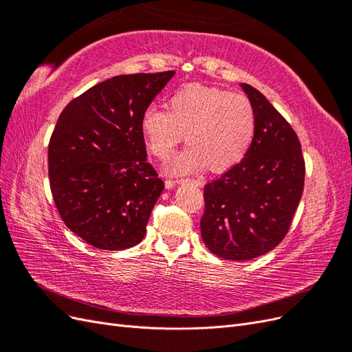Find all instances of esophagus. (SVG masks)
<instances>
[{"label": "esophagus", "mask_w": 352, "mask_h": 352, "mask_svg": "<svg viewBox=\"0 0 352 352\" xmlns=\"http://www.w3.org/2000/svg\"><path fill=\"white\" fill-rule=\"evenodd\" d=\"M177 184H192L195 186H201L202 180L201 179H194V177H188V179H179Z\"/></svg>", "instance_id": "34e87169"}]
</instances>
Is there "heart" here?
<instances>
[{
	"label": "heart",
	"mask_w": 352,
	"mask_h": 352,
	"mask_svg": "<svg viewBox=\"0 0 352 352\" xmlns=\"http://www.w3.org/2000/svg\"><path fill=\"white\" fill-rule=\"evenodd\" d=\"M255 113L248 97L239 92L188 85L168 98V111L150 107L141 131L150 151L168 158L176 145L189 142L167 166L168 173L186 175L208 164L225 172L241 163L255 135Z\"/></svg>",
	"instance_id": "obj_1"
}]
</instances>
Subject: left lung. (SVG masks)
I'll use <instances>...</instances> for the list:
<instances>
[{
  "instance_id": "1",
  "label": "left lung",
  "mask_w": 352,
  "mask_h": 352,
  "mask_svg": "<svg viewBox=\"0 0 352 352\" xmlns=\"http://www.w3.org/2000/svg\"><path fill=\"white\" fill-rule=\"evenodd\" d=\"M255 113V135L241 163L204 186L201 236L220 258L272 251L291 228L304 190L305 163L291 124L264 95L241 83Z\"/></svg>"
}]
</instances>
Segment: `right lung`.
Listing matches in <instances>:
<instances>
[{
	"instance_id": "obj_1",
	"label": "right lung",
	"mask_w": 352,
	"mask_h": 352,
	"mask_svg": "<svg viewBox=\"0 0 352 352\" xmlns=\"http://www.w3.org/2000/svg\"><path fill=\"white\" fill-rule=\"evenodd\" d=\"M175 72L120 74L72 100L48 145L52 198L65 225L100 250L146 233L164 182L146 162L141 119Z\"/></svg>"
}]
</instances>
